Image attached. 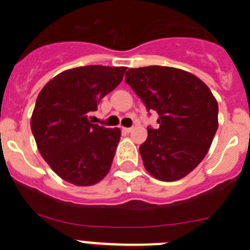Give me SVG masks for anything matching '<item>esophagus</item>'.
Returning a JSON list of instances; mask_svg holds the SVG:
<instances>
[{"label":"esophagus","instance_id":"obj_1","mask_svg":"<svg viewBox=\"0 0 250 250\" xmlns=\"http://www.w3.org/2000/svg\"><path fill=\"white\" fill-rule=\"evenodd\" d=\"M123 130L125 132H127V134H129V132L134 131V127H123Z\"/></svg>","mask_w":250,"mask_h":250}]
</instances>
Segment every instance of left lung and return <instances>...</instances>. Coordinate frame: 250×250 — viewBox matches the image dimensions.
I'll use <instances>...</instances> for the list:
<instances>
[{
  "label": "left lung",
  "mask_w": 250,
  "mask_h": 250,
  "mask_svg": "<svg viewBox=\"0 0 250 250\" xmlns=\"http://www.w3.org/2000/svg\"><path fill=\"white\" fill-rule=\"evenodd\" d=\"M125 81L159 114L158 129L147 127L140 155L147 173L175 182L207 155L218 129V103L199 77L167 66L129 68Z\"/></svg>",
  "instance_id": "1"
}]
</instances>
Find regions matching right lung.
I'll return each instance as SVG.
<instances>
[{
  "label": "right lung",
  "instance_id": "add662e5",
  "mask_svg": "<svg viewBox=\"0 0 250 250\" xmlns=\"http://www.w3.org/2000/svg\"><path fill=\"white\" fill-rule=\"evenodd\" d=\"M125 70L101 65L70 68L40 91L31 130L41 156L66 182L90 187L109 173L121 131L91 124L89 114L121 83Z\"/></svg>",
  "mask_w": 250,
  "mask_h": 250
}]
</instances>
